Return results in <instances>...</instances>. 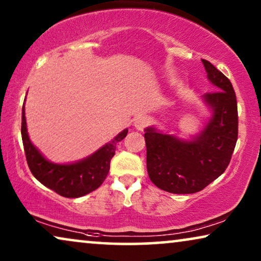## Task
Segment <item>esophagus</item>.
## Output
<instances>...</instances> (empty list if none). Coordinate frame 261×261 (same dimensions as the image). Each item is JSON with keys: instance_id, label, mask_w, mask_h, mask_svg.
Listing matches in <instances>:
<instances>
[{"instance_id": "obj_1", "label": "esophagus", "mask_w": 261, "mask_h": 261, "mask_svg": "<svg viewBox=\"0 0 261 261\" xmlns=\"http://www.w3.org/2000/svg\"><path fill=\"white\" fill-rule=\"evenodd\" d=\"M147 124H148V120H147V117H145V116L138 117V119L134 121V127L137 128L138 130H144L145 127L147 126Z\"/></svg>"}]
</instances>
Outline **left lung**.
<instances>
[{"instance_id": "1", "label": "left lung", "mask_w": 261, "mask_h": 261, "mask_svg": "<svg viewBox=\"0 0 261 261\" xmlns=\"http://www.w3.org/2000/svg\"><path fill=\"white\" fill-rule=\"evenodd\" d=\"M216 91L203 95L212 119L198 135L183 140L154 127L145 129L147 172L152 183L171 194H195L220 177L238 140V103L233 85L208 60L202 59Z\"/></svg>"}]
</instances>
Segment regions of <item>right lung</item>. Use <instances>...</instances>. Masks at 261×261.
<instances>
[{
	"label": "right lung",
	"instance_id": "obj_1",
	"mask_svg": "<svg viewBox=\"0 0 261 261\" xmlns=\"http://www.w3.org/2000/svg\"><path fill=\"white\" fill-rule=\"evenodd\" d=\"M127 133L128 129L122 130L112 141L81 162L55 164L48 162L30 140L24 117V105L22 106L21 137L28 167L41 184L63 197H82L101 187L109 172L110 160L115 154L116 144L123 140Z\"/></svg>",
	"mask_w": 261,
	"mask_h": 261
}]
</instances>
